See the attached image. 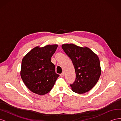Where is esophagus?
I'll list each match as a JSON object with an SVG mask.
<instances>
[{"mask_svg": "<svg viewBox=\"0 0 121 121\" xmlns=\"http://www.w3.org/2000/svg\"><path fill=\"white\" fill-rule=\"evenodd\" d=\"M60 76L61 77H64L65 76V73L64 72H63L61 74H60Z\"/></svg>", "mask_w": 121, "mask_h": 121, "instance_id": "obj_1", "label": "esophagus"}]
</instances>
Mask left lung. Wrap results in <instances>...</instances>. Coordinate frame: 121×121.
<instances>
[{"label": "left lung", "mask_w": 121, "mask_h": 121, "mask_svg": "<svg viewBox=\"0 0 121 121\" xmlns=\"http://www.w3.org/2000/svg\"><path fill=\"white\" fill-rule=\"evenodd\" d=\"M61 47L71 58L75 70L76 80L70 85L72 90L78 94L89 92L96 84L101 74L98 55L86 46L64 44Z\"/></svg>", "instance_id": "8db88e82"}]
</instances>
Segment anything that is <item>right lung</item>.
<instances>
[{"instance_id": "1", "label": "right lung", "mask_w": 121, "mask_h": 121, "mask_svg": "<svg viewBox=\"0 0 121 121\" xmlns=\"http://www.w3.org/2000/svg\"><path fill=\"white\" fill-rule=\"evenodd\" d=\"M57 44L35 47L23 58L20 75L23 82L32 93L44 95L52 89L60 75L55 73L51 58Z\"/></svg>"}]
</instances>
